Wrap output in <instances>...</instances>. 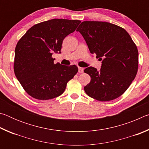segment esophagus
<instances>
[{"label":"esophagus","mask_w":149,"mask_h":149,"mask_svg":"<svg viewBox=\"0 0 149 149\" xmlns=\"http://www.w3.org/2000/svg\"><path fill=\"white\" fill-rule=\"evenodd\" d=\"M78 70H79V73H83V72H84V68L78 67Z\"/></svg>","instance_id":"34e87169"}]
</instances>
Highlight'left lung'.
I'll return each instance as SVG.
<instances>
[{
  "mask_svg": "<svg viewBox=\"0 0 149 149\" xmlns=\"http://www.w3.org/2000/svg\"><path fill=\"white\" fill-rule=\"evenodd\" d=\"M77 31L84 37L91 53L102 60L100 71L92 66L84 72L91 81L84 87L86 94L99 101L117 99L130 86L137 75V46L125 30L108 22L85 21Z\"/></svg>",
  "mask_w": 149,
  "mask_h": 149,
  "instance_id": "obj_1",
  "label": "left lung"
}]
</instances>
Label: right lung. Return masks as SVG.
I'll use <instances>...</instances> for the list:
<instances>
[{"label":"right lung","mask_w":149,"mask_h":149,"mask_svg":"<svg viewBox=\"0 0 149 149\" xmlns=\"http://www.w3.org/2000/svg\"><path fill=\"white\" fill-rule=\"evenodd\" d=\"M80 20L52 19L34 25L15 49L14 74L27 94L46 100L61 95L78 72L75 65L54 64L53 52L60 53L63 40L75 31Z\"/></svg>","instance_id":"add662e5"}]
</instances>
